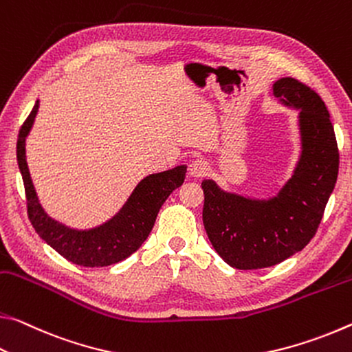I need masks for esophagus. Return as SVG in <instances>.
<instances>
[{"label": "esophagus", "instance_id": "34e87169", "mask_svg": "<svg viewBox=\"0 0 352 352\" xmlns=\"http://www.w3.org/2000/svg\"><path fill=\"white\" fill-rule=\"evenodd\" d=\"M209 170H210V166H209V164H207V160L203 157L192 160V164H190V166H188V173L195 177L206 176L207 173H209Z\"/></svg>", "mask_w": 352, "mask_h": 352}]
</instances>
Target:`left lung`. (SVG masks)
<instances>
[{
    "mask_svg": "<svg viewBox=\"0 0 352 352\" xmlns=\"http://www.w3.org/2000/svg\"><path fill=\"white\" fill-rule=\"evenodd\" d=\"M282 104L299 109L301 155L293 176L270 199L228 193L204 179L203 223L212 246L237 270L273 267L301 251L318 229L338 176V146L324 101L293 78L273 84Z\"/></svg>",
    "mask_w": 352,
    "mask_h": 352,
    "instance_id": "1",
    "label": "left lung"
}]
</instances>
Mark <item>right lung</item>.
Wrapping results in <instances>:
<instances>
[{
    "label": "right lung",
    "mask_w": 352,
    "mask_h": 352,
    "mask_svg": "<svg viewBox=\"0 0 352 352\" xmlns=\"http://www.w3.org/2000/svg\"><path fill=\"white\" fill-rule=\"evenodd\" d=\"M37 111L38 100L23 123L16 140V160L25 184L28 217L32 228L62 257L80 267H107L124 261L146 240L165 199L186 179L187 166L179 165L173 170L146 176L138 182L118 214L101 226L89 230L67 228L48 217L40 206L26 164V137Z\"/></svg>",
    "instance_id": "1"
}]
</instances>
